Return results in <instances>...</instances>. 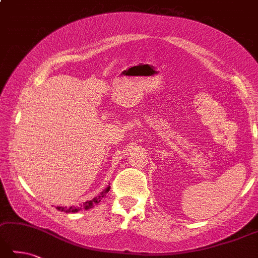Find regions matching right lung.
<instances>
[{
	"label": "right lung",
	"mask_w": 258,
	"mask_h": 258,
	"mask_svg": "<svg viewBox=\"0 0 258 258\" xmlns=\"http://www.w3.org/2000/svg\"><path fill=\"white\" fill-rule=\"evenodd\" d=\"M109 191H110V185L106 187V188H104L103 191L100 193L99 197H95V198L92 199V200H89V201H86L84 203H81V205H79V206L57 207L56 209H57V210L62 211V212H66V213H75V212H79V211H82V210H89V209L93 208L95 205H98V203H100L102 199H103L106 196V193H108Z\"/></svg>",
	"instance_id": "right-lung-1"
}]
</instances>
